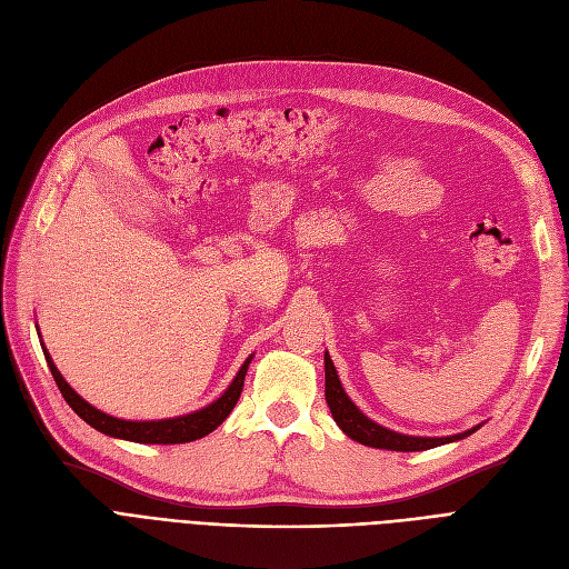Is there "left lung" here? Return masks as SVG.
I'll return each mask as SVG.
<instances>
[{
	"mask_svg": "<svg viewBox=\"0 0 569 569\" xmlns=\"http://www.w3.org/2000/svg\"><path fill=\"white\" fill-rule=\"evenodd\" d=\"M325 398L331 409V417H335V421L339 423L343 433L367 447L393 449V452H423V449L461 440L466 436H471L473 430H478V428H471L461 436H449V438H415V436L396 433V430H388L371 419H367L362 411L350 402V398L346 396V390L339 381L335 362H331L329 356H325Z\"/></svg>",
	"mask_w": 569,
	"mask_h": 569,
	"instance_id": "8db88e82",
	"label": "left lung"
}]
</instances>
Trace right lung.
Returning <instances> with one entry per match:
<instances>
[{
	"mask_svg": "<svg viewBox=\"0 0 569 569\" xmlns=\"http://www.w3.org/2000/svg\"><path fill=\"white\" fill-rule=\"evenodd\" d=\"M42 350H44V358L49 362V369H51L58 390H61L66 402L72 407L77 417H82L89 426L101 430V433H106V436L131 440V442H146V445H179V442H192V440H200V438L209 436L213 428L226 421L232 407L238 405L242 386H244L247 367L251 362V358H247L238 371V377H234L232 383L228 386L226 393L217 402H211L209 407H204L200 411H192V415L176 417V419H162V421H124V419H114V417L103 415V411H98L87 400L77 396L74 390L68 386V381L61 377V371L56 369L44 346H42Z\"/></svg>",
	"mask_w": 569,
	"mask_h": 569,
	"instance_id": "obj_1",
	"label": "right lung"
}]
</instances>
